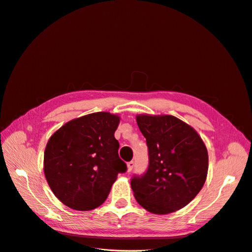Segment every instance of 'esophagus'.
<instances>
[{
  "label": "esophagus",
  "mask_w": 252,
  "mask_h": 252,
  "mask_svg": "<svg viewBox=\"0 0 252 252\" xmlns=\"http://www.w3.org/2000/svg\"><path fill=\"white\" fill-rule=\"evenodd\" d=\"M133 168H134V161H129L127 164V171L128 172H131L133 170Z\"/></svg>",
  "instance_id": "obj_1"
}]
</instances>
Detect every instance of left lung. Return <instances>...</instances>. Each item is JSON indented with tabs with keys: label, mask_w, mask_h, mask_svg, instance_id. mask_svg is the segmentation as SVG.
I'll return each instance as SVG.
<instances>
[{
	"label": "left lung",
	"mask_w": 252,
	"mask_h": 252,
	"mask_svg": "<svg viewBox=\"0 0 252 252\" xmlns=\"http://www.w3.org/2000/svg\"><path fill=\"white\" fill-rule=\"evenodd\" d=\"M146 139L150 162L146 173L133 177L135 199L147 212L167 215L193 199L209 170L206 146L196 130L171 115L136 116Z\"/></svg>",
	"instance_id": "left-lung-1"
}]
</instances>
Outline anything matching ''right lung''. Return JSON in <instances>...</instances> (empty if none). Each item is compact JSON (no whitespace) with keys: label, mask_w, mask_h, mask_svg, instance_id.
<instances>
[{"label":"right lung","mask_w":252,"mask_h":252,"mask_svg":"<svg viewBox=\"0 0 252 252\" xmlns=\"http://www.w3.org/2000/svg\"><path fill=\"white\" fill-rule=\"evenodd\" d=\"M120 117L97 112L75 118L50 137L43 172L56 197L68 208L91 211L103 203L119 173L127 170L119 158L115 131Z\"/></svg>","instance_id":"1"}]
</instances>
